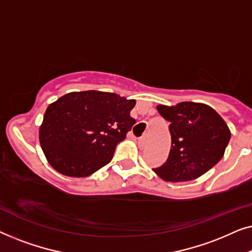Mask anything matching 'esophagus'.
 <instances>
[{"label":"esophagus","instance_id":"34e87169","mask_svg":"<svg viewBox=\"0 0 252 252\" xmlns=\"http://www.w3.org/2000/svg\"><path fill=\"white\" fill-rule=\"evenodd\" d=\"M137 142H139V146H140L141 148L146 147V146H147V135L141 136L140 139H139V141H137Z\"/></svg>","mask_w":252,"mask_h":252}]
</instances>
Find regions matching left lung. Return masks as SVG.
<instances>
[{
  "instance_id": "8db88e82",
  "label": "left lung",
  "mask_w": 252,
  "mask_h": 252,
  "mask_svg": "<svg viewBox=\"0 0 252 252\" xmlns=\"http://www.w3.org/2000/svg\"><path fill=\"white\" fill-rule=\"evenodd\" d=\"M170 122L171 149L165 163L154 171L165 181H190L206 173L221 159L230 139L228 126L211 106L182 102L158 105Z\"/></svg>"
}]
</instances>
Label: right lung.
Returning <instances> with one entry per match:
<instances>
[{"instance_id":"obj_1","label":"right lung","mask_w":252,"mask_h":252,"mask_svg":"<svg viewBox=\"0 0 252 252\" xmlns=\"http://www.w3.org/2000/svg\"><path fill=\"white\" fill-rule=\"evenodd\" d=\"M135 99L115 93L86 91L62 96L46 110L40 143L55 170L67 177H88L110 163L135 119Z\"/></svg>"}]
</instances>
